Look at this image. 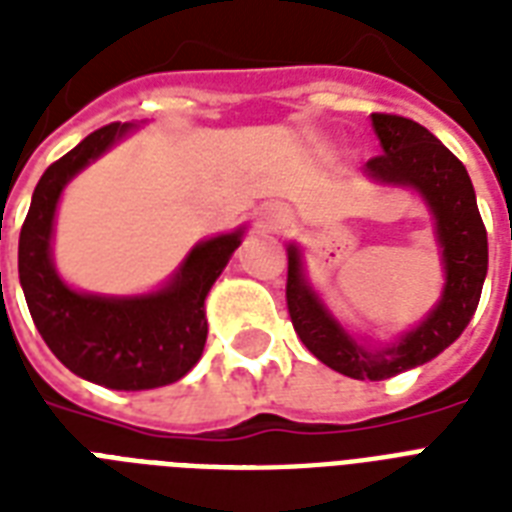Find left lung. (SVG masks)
Segmentation results:
<instances>
[{
    "mask_svg": "<svg viewBox=\"0 0 512 512\" xmlns=\"http://www.w3.org/2000/svg\"><path fill=\"white\" fill-rule=\"evenodd\" d=\"M382 154L364 164L380 183L412 185L436 217V236L444 257L446 284L438 305L420 327L406 332L390 348L366 350L332 319L303 276L300 249L289 244L287 308L303 345L329 369L353 380H388L425 364L449 348L468 327L481 300L489 244L465 164L422 124L396 114H372Z\"/></svg>",
    "mask_w": 512,
    "mask_h": 512,
    "instance_id": "left-lung-1",
    "label": "left lung"
}]
</instances>
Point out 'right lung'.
Wrapping results in <instances>:
<instances>
[{"instance_id": "1", "label": "right lung", "mask_w": 512, "mask_h": 512, "mask_svg": "<svg viewBox=\"0 0 512 512\" xmlns=\"http://www.w3.org/2000/svg\"><path fill=\"white\" fill-rule=\"evenodd\" d=\"M127 130L130 124H106L44 170L20 228L18 273L31 319L60 364L103 388L148 390L177 382L201 358L204 297L244 231L196 244L170 284L151 295L100 297L66 287L50 255L60 193Z\"/></svg>"}]
</instances>
